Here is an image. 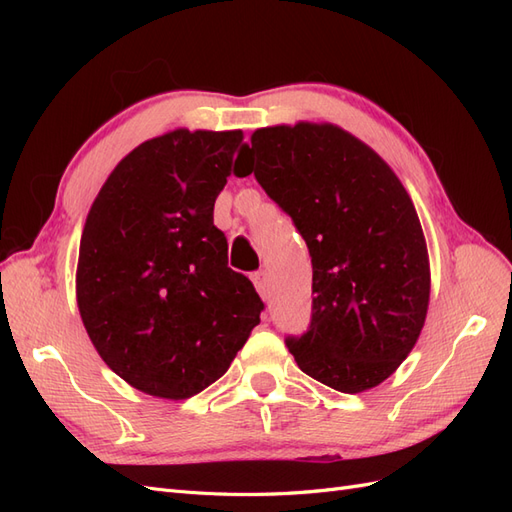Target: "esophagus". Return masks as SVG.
I'll list each match as a JSON object with an SVG mask.
<instances>
[{
	"label": "esophagus",
	"mask_w": 512,
	"mask_h": 512,
	"mask_svg": "<svg viewBox=\"0 0 512 512\" xmlns=\"http://www.w3.org/2000/svg\"><path fill=\"white\" fill-rule=\"evenodd\" d=\"M252 282H254L260 297L262 299H269V275H267V271H256L252 275Z\"/></svg>",
	"instance_id": "esophagus-1"
}]
</instances>
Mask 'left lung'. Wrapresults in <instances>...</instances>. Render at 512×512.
I'll return each instance as SVG.
<instances>
[{"label":"left lung","mask_w":512,"mask_h":512,"mask_svg":"<svg viewBox=\"0 0 512 512\" xmlns=\"http://www.w3.org/2000/svg\"><path fill=\"white\" fill-rule=\"evenodd\" d=\"M243 151L239 177L254 173L312 256V322L286 339L294 361L335 391L374 389L414 348L429 305L427 243L406 188L333 123L260 128Z\"/></svg>","instance_id":"obj_1"}]
</instances>
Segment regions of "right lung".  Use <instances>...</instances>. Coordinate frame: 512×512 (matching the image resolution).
Masks as SVG:
<instances>
[{
  "instance_id": "add662e5",
  "label": "right lung",
  "mask_w": 512,
  "mask_h": 512,
  "mask_svg": "<svg viewBox=\"0 0 512 512\" xmlns=\"http://www.w3.org/2000/svg\"><path fill=\"white\" fill-rule=\"evenodd\" d=\"M241 130L185 128L123 158L89 209L76 303L102 361L134 389L188 399L226 374L262 301L213 226Z\"/></svg>"
}]
</instances>
